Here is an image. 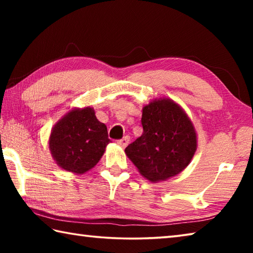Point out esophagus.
<instances>
[{
    "instance_id": "34e87169",
    "label": "esophagus",
    "mask_w": 253,
    "mask_h": 253,
    "mask_svg": "<svg viewBox=\"0 0 253 253\" xmlns=\"http://www.w3.org/2000/svg\"><path fill=\"white\" fill-rule=\"evenodd\" d=\"M129 139H130L129 137H128V136H125V137H123L122 139H118V140H117V143H118L119 145H121V146H123V147H126L127 145L129 144Z\"/></svg>"
}]
</instances>
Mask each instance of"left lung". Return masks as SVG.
Instances as JSON below:
<instances>
[{"label":"left lung","mask_w":253,"mask_h":253,"mask_svg":"<svg viewBox=\"0 0 253 253\" xmlns=\"http://www.w3.org/2000/svg\"><path fill=\"white\" fill-rule=\"evenodd\" d=\"M142 126V136L125 149L140 174L158 182L182 172L196 151V134L181 107L169 99L152 101L143 108Z\"/></svg>","instance_id":"left-lung-1"}]
</instances>
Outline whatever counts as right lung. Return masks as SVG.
I'll use <instances>...</instances> for the list:
<instances>
[{
	"label": "right lung",
	"instance_id": "add662e5",
	"mask_svg": "<svg viewBox=\"0 0 253 253\" xmlns=\"http://www.w3.org/2000/svg\"><path fill=\"white\" fill-rule=\"evenodd\" d=\"M109 142L106 125L88 107L71 110L53 127L49 147L59 166L83 174L99 162Z\"/></svg>",
	"mask_w": 253,
	"mask_h": 253
}]
</instances>
